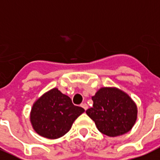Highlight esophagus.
<instances>
[{
  "instance_id": "esophagus-1",
  "label": "esophagus",
  "mask_w": 160,
  "mask_h": 160,
  "mask_svg": "<svg viewBox=\"0 0 160 160\" xmlns=\"http://www.w3.org/2000/svg\"><path fill=\"white\" fill-rule=\"evenodd\" d=\"M81 107L82 108H84L85 110H87L88 108V104H87V103H85V102H84V103H82Z\"/></svg>"
}]
</instances>
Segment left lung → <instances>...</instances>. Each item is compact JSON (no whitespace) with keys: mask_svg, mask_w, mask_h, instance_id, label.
Returning a JSON list of instances; mask_svg holds the SVG:
<instances>
[{"mask_svg":"<svg viewBox=\"0 0 160 160\" xmlns=\"http://www.w3.org/2000/svg\"><path fill=\"white\" fill-rule=\"evenodd\" d=\"M92 108L87 114L98 129L108 137L122 135L132 129L138 115L137 105L126 92L117 88H101L92 97Z\"/></svg>","mask_w":160,"mask_h":160,"instance_id":"8db88e82","label":"left lung"}]
</instances>
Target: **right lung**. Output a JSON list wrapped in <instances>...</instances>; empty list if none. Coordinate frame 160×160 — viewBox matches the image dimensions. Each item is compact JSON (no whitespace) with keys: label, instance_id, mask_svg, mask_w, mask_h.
Instances as JSON below:
<instances>
[{"label":"right lung","instance_id":"obj_1","mask_svg":"<svg viewBox=\"0 0 160 160\" xmlns=\"http://www.w3.org/2000/svg\"><path fill=\"white\" fill-rule=\"evenodd\" d=\"M84 111L82 108L73 105L68 96L54 88L33 103L30 121L36 133L55 139L65 135Z\"/></svg>","mask_w":160,"mask_h":160}]
</instances>
